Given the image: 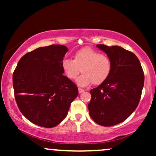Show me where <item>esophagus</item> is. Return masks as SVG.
<instances>
[{
	"mask_svg": "<svg viewBox=\"0 0 156 156\" xmlns=\"http://www.w3.org/2000/svg\"><path fill=\"white\" fill-rule=\"evenodd\" d=\"M84 92V90L83 89H81V88H78V92L79 93H82V92Z\"/></svg>",
	"mask_w": 156,
	"mask_h": 156,
	"instance_id": "obj_1",
	"label": "esophagus"
}]
</instances>
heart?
<instances>
[{"label":"heart","instance_id":"obj_1","mask_svg":"<svg viewBox=\"0 0 156 156\" xmlns=\"http://www.w3.org/2000/svg\"><path fill=\"white\" fill-rule=\"evenodd\" d=\"M62 70L69 79H77V84L84 87L94 83L100 85L110 76L112 64L109 57L89 48L79 50L73 55V60L65 58L62 62Z\"/></svg>","mask_w":156,"mask_h":156}]
</instances>
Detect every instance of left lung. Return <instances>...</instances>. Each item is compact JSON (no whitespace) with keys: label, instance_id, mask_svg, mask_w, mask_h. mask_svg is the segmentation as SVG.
<instances>
[{"label":"left lung","instance_id":"obj_1","mask_svg":"<svg viewBox=\"0 0 156 156\" xmlns=\"http://www.w3.org/2000/svg\"><path fill=\"white\" fill-rule=\"evenodd\" d=\"M96 47L109 57L112 69L104 83L90 90L89 115L98 125L112 126L125 121L136 108L144 87V72L132 52L119 46Z\"/></svg>","mask_w":156,"mask_h":156}]
</instances>
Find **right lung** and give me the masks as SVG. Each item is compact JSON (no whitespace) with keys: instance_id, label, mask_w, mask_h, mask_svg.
Wrapping results in <instances>:
<instances>
[{"instance_id":"add662e5","label":"right lung","mask_w":156,"mask_h":156,"mask_svg":"<svg viewBox=\"0 0 156 156\" xmlns=\"http://www.w3.org/2000/svg\"><path fill=\"white\" fill-rule=\"evenodd\" d=\"M68 48L52 44L27 53L13 73L17 106L34 124L53 128L67 117L78 94L77 86L63 76L62 62Z\"/></svg>"}]
</instances>
